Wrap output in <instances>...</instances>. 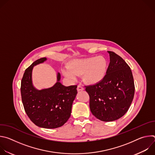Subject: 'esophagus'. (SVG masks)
<instances>
[{"instance_id":"1","label":"esophagus","mask_w":155,"mask_h":155,"mask_svg":"<svg viewBox=\"0 0 155 155\" xmlns=\"http://www.w3.org/2000/svg\"><path fill=\"white\" fill-rule=\"evenodd\" d=\"M83 90H84V87L81 85H80V84L78 85V86H77V91H83Z\"/></svg>"}]
</instances>
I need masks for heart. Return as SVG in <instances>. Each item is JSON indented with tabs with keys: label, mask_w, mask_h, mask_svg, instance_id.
Segmentation results:
<instances>
[{
	"label": "heart",
	"mask_w": 155,
	"mask_h": 155,
	"mask_svg": "<svg viewBox=\"0 0 155 155\" xmlns=\"http://www.w3.org/2000/svg\"><path fill=\"white\" fill-rule=\"evenodd\" d=\"M107 69V61L103 56L90 57L71 61L68 68L62 70L68 78L74 79L76 75H82L83 80L88 84H94L105 77Z\"/></svg>",
	"instance_id": "obj_1"
}]
</instances>
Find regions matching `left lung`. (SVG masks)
I'll list each match as a JSON object with an SVG mask.
<instances>
[{
  "label": "left lung",
  "instance_id": "8db88e82",
  "mask_svg": "<svg viewBox=\"0 0 155 155\" xmlns=\"http://www.w3.org/2000/svg\"><path fill=\"white\" fill-rule=\"evenodd\" d=\"M108 53L110 61L105 77L95 84L85 86L91 113L106 122L117 120L127 112L135 92L129 66L114 52Z\"/></svg>",
  "mask_w": 155,
  "mask_h": 155
}]
</instances>
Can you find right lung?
Instances as JSON below:
<instances>
[{
  "label": "right lung",
  "mask_w": 155,
  "mask_h": 155,
  "mask_svg": "<svg viewBox=\"0 0 155 155\" xmlns=\"http://www.w3.org/2000/svg\"><path fill=\"white\" fill-rule=\"evenodd\" d=\"M46 60V58L38 59L26 69L21 80V94L30 120L38 127L54 129L64 125L70 118L77 86L62 85L59 82L61 74L58 73L57 82L52 87L36 90L32 81L33 68Z\"/></svg>",
  "instance_id": "add662e5"
}]
</instances>
